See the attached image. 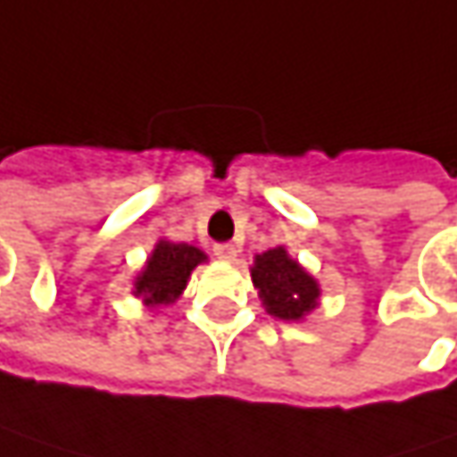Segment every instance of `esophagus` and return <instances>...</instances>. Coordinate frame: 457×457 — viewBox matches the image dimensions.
<instances>
[{
    "instance_id": "obj_1",
    "label": "esophagus",
    "mask_w": 457,
    "mask_h": 457,
    "mask_svg": "<svg viewBox=\"0 0 457 457\" xmlns=\"http://www.w3.org/2000/svg\"><path fill=\"white\" fill-rule=\"evenodd\" d=\"M214 255L222 258V261H232V258L237 255V251H235L232 243H217V245H214Z\"/></svg>"
}]
</instances>
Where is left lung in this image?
Masks as SVG:
<instances>
[{"instance_id": "8db88e82", "label": "left lung", "mask_w": 457, "mask_h": 457, "mask_svg": "<svg viewBox=\"0 0 457 457\" xmlns=\"http://www.w3.org/2000/svg\"><path fill=\"white\" fill-rule=\"evenodd\" d=\"M251 277L266 310L282 320H300L318 305V284L284 248L255 255Z\"/></svg>"}]
</instances>
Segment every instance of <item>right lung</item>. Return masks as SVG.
Wrapping results in <instances>:
<instances>
[{"mask_svg":"<svg viewBox=\"0 0 457 457\" xmlns=\"http://www.w3.org/2000/svg\"><path fill=\"white\" fill-rule=\"evenodd\" d=\"M206 255L186 243H168L160 240L154 253L149 255L147 269L137 279V295L145 297L147 305H165L186 289V282L196 263Z\"/></svg>","mask_w":457,"mask_h":457,"instance_id":"add662e5","label":"right lung"}]
</instances>
